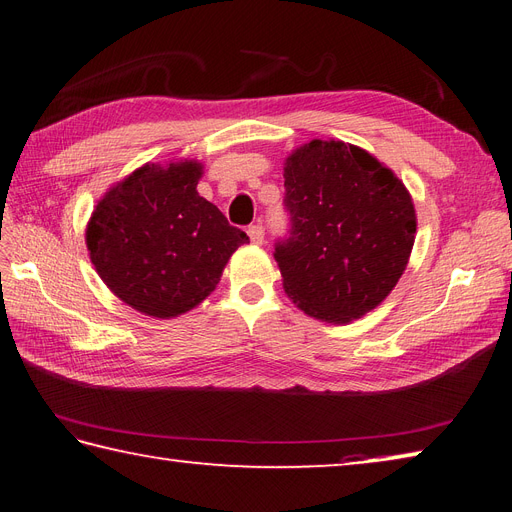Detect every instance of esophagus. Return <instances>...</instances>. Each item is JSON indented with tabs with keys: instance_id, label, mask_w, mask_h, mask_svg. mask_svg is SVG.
<instances>
[{
	"instance_id": "obj_1",
	"label": "esophagus",
	"mask_w": 512,
	"mask_h": 512,
	"mask_svg": "<svg viewBox=\"0 0 512 512\" xmlns=\"http://www.w3.org/2000/svg\"><path fill=\"white\" fill-rule=\"evenodd\" d=\"M247 232H249V238H251V242H253V244H263V236H265V230H263V226H261V224H255V226H251Z\"/></svg>"
}]
</instances>
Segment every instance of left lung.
Instances as JSON below:
<instances>
[{"instance_id":"left-lung-1","label":"left lung","mask_w":512,"mask_h":512,"mask_svg":"<svg viewBox=\"0 0 512 512\" xmlns=\"http://www.w3.org/2000/svg\"><path fill=\"white\" fill-rule=\"evenodd\" d=\"M291 236L276 244L282 286L307 316L347 324L402 278L416 236L404 182L360 146L311 140L284 161Z\"/></svg>"}]
</instances>
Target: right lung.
Masks as SVG:
<instances>
[{
  "label": "right lung",
  "mask_w": 512,
  "mask_h": 512,
  "mask_svg": "<svg viewBox=\"0 0 512 512\" xmlns=\"http://www.w3.org/2000/svg\"><path fill=\"white\" fill-rule=\"evenodd\" d=\"M203 163H146L110 186L87 221L85 244L102 282L123 303L169 320L203 303L242 230L198 194Z\"/></svg>",
  "instance_id": "1"
}]
</instances>
